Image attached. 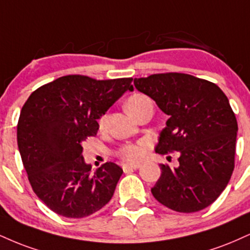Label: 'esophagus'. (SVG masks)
Segmentation results:
<instances>
[{"label":"esophagus","instance_id":"esophagus-1","mask_svg":"<svg viewBox=\"0 0 250 250\" xmlns=\"http://www.w3.org/2000/svg\"><path fill=\"white\" fill-rule=\"evenodd\" d=\"M141 167V164H133V163H127V164H123L122 169L125 172H127L129 170H137L138 167Z\"/></svg>","mask_w":250,"mask_h":250}]
</instances>
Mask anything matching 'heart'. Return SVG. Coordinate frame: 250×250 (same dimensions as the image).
Here are the masks:
<instances>
[{"label":"heart","mask_w":250,"mask_h":250,"mask_svg":"<svg viewBox=\"0 0 250 250\" xmlns=\"http://www.w3.org/2000/svg\"><path fill=\"white\" fill-rule=\"evenodd\" d=\"M150 99L148 96L143 94H135L131 95L130 98L128 99L127 102H125V109L128 110L129 114H133L136 112L137 109H140L141 107H143L144 104H150ZM107 122V115H104L99 121V125L100 128H104ZM146 144L144 142H140L136 144H128V146H123V148L120 150V156L123 159L129 162H136L140 161L141 158H143V156L146 155Z\"/></svg>","instance_id":"1"}]
</instances>
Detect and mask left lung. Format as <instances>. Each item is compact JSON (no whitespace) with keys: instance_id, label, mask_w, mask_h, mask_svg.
Returning a JSON list of instances; mask_svg holds the SVG:
<instances>
[{"instance_id":"obj_1","label":"left lung","mask_w":250,"mask_h":250,"mask_svg":"<svg viewBox=\"0 0 250 250\" xmlns=\"http://www.w3.org/2000/svg\"><path fill=\"white\" fill-rule=\"evenodd\" d=\"M134 85L169 115L155 151L179 152L178 167L159 165L152 195L176 212L206 208L234 170L237 122L227 96L211 81L184 73L135 78Z\"/></svg>"}]
</instances>
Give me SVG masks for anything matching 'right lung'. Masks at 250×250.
I'll use <instances>...</instances> for the list:
<instances>
[{
	"instance_id": "obj_1",
	"label": "right lung",
	"mask_w": 250,
	"mask_h": 250,
	"mask_svg": "<svg viewBox=\"0 0 250 250\" xmlns=\"http://www.w3.org/2000/svg\"><path fill=\"white\" fill-rule=\"evenodd\" d=\"M133 78L95 80L66 76L39 87L21 110L17 144L36 195L57 214L85 218L112 199L123 170L104 164L92 173L83 144L98 120L127 91Z\"/></svg>"
}]
</instances>
